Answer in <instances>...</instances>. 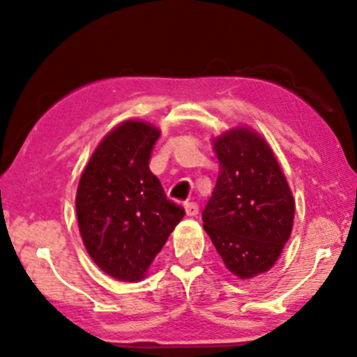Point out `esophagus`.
I'll use <instances>...</instances> for the list:
<instances>
[{"instance_id":"1","label":"esophagus","mask_w":357,"mask_h":357,"mask_svg":"<svg viewBox=\"0 0 357 357\" xmlns=\"http://www.w3.org/2000/svg\"><path fill=\"white\" fill-rule=\"evenodd\" d=\"M184 210H186V215L188 216H196L198 215V211H199V206L196 203H186L184 204Z\"/></svg>"}]
</instances>
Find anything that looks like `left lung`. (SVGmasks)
Here are the masks:
<instances>
[{
    "mask_svg": "<svg viewBox=\"0 0 357 357\" xmlns=\"http://www.w3.org/2000/svg\"><path fill=\"white\" fill-rule=\"evenodd\" d=\"M220 162L203 227L235 277L268 272L292 233L296 199L272 147L245 126L213 139Z\"/></svg>",
    "mask_w": 357,
    "mask_h": 357,
    "instance_id": "8db88e82",
    "label": "left lung"
}]
</instances>
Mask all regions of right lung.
Listing matches in <instances>:
<instances>
[{
	"instance_id": "right-lung-1",
	"label": "right lung",
	"mask_w": 357,
	"mask_h": 357,
	"mask_svg": "<svg viewBox=\"0 0 357 357\" xmlns=\"http://www.w3.org/2000/svg\"><path fill=\"white\" fill-rule=\"evenodd\" d=\"M159 136L158 127L137 119L114 127L90 155L77 188L85 248L102 272L122 282L146 277L184 216L149 169Z\"/></svg>"
}]
</instances>
